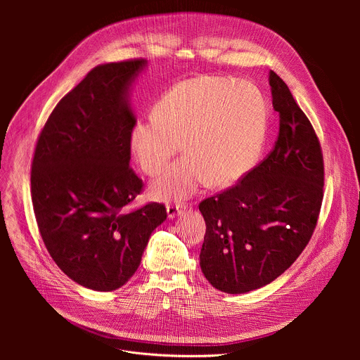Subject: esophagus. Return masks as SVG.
I'll return each instance as SVG.
<instances>
[{
    "mask_svg": "<svg viewBox=\"0 0 360 360\" xmlns=\"http://www.w3.org/2000/svg\"><path fill=\"white\" fill-rule=\"evenodd\" d=\"M182 212H184V208L179 207V205H168V207H167V214H168V218H169V219L176 218V217L181 215Z\"/></svg>",
    "mask_w": 360,
    "mask_h": 360,
    "instance_id": "esophagus-1",
    "label": "esophagus"
}]
</instances>
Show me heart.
Masks as SVG:
<instances>
[{"mask_svg":"<svg viewBox=\"0 0 360 360\" xmlns=\"http://www.w3.org/2000/svg\"><path fill=\"white\" fill-rule=\"evenodd\" d=\"M268 129V104L250 82L205 75L182 81L164 94L138 122L129 149L139 168L161 174L179 150L184 155L150 186L155 199H185L205 182L226 186L258 161Z\"/></svg>","mask_w":360,"mask_h":360,"instance_id":"1","label":"heart"}]
</instances>
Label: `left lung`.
<instances>
[{"mask_svg": "<svg viewBox=\"0 0 360 360\" xmlns=\"http://www.w3.org/2000/svg\"><path fill=\"white\" fill-rule=\"evenodd\" d=\"M269 85L281 117L274 150L238 185L199 203L207 224L202 274L231 295L274 282L297 259L323 198V160L314 127L274 71Z\"/></svg>", "mask_w": 360, "mask_h": 360, "instance_id": "8db88e82", "label": "left lung"}]
</instances>
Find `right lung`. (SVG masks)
I'll use <instances>...</instances> for the list:
<instances>
[{"label": "right lung", "instance_id": "1", "mask_svg": "<svg viewBox=\"0 0 360 360\" xmlns=\"http://www.w3.org/2000/svg\"><path fill=\"white\" fill-rule=\"evenodd\" d=\"M146 65L95 67L58 102L34 153L31 193L42 240L58 268L92 290L124 286L167 219L161 203L125 211L142 189L129 168L131 91Z\"/></svg>", "mask_w": 360, "mask_h": 360}]
</instances>
